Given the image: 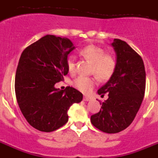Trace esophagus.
Returning <instances> with one entry per match:
<instances>
[{
    "instance_id": "34e87169",
    "label": "esophagus",
    "mask_w": 158,
    "mask_h": 158,
    "mask_svg": "<svg viewBox=\"0 0 158 158\" xmlns=\"http://www.w3.org/2000/svg\"><path fill=\"white\" fill-rule=\"evenodd\" d=\"M83 100H85V101H89V100H91V98H90V97H89V96H84Z\"/></svg>"
}]
</instances>
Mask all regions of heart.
Here are the masks:
<instances>
[{
    "label": "heart",
    "mask_w": 158,
    "mask_h": 158,
    "mask_svg": "<svg viewBox=\"0 0 158 158\" xmlns=\"http://www.w3.org/2000/svg\"><path fill=\"white\" fill-rule=\"evenodd\" d=\"M81 54L92 63V72L100 80H107L113 74L115 69L116 62L115 58L109 54H104L105 52L102 48L94 45H89L84 47ZM68 70L72 72L74 69V57L69 55L66 61ZM96 85L93 77L79 76L73 81V86L81 93L87 94L92 91Z\"/></svg>",
    "instance_id": "1"
}]
</instances>
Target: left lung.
<instances>
[{"label": "left lung", "mask_w": 158, "mask_h": 158, "mask_svg": "<svg viewBox=\"0 0 158 158\" xmlns=\"http://www.w3.org/2000/svg\"><path fill=\"white\" fill-rule=\"evenodd\" d=\"M116 55V66L108 81L97 93L107 100L98 113L91 116L93 126L103 132L115 134L133 122L144 97L146 71L142 58L126 42L114 39L111 44Z\"/></svg>", "instance_id": "left-lung-1"}]
</instances>
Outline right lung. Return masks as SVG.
Here are the masks:
<instances>
[{
    "label": "right lung",
    "instance_id": "add662e5",
    "mask_svg": "<svg viewBox=\"0 0 158 158\" xmlns=\"http://www.w3.org/2000/svg\"><path fill=\"white\" fill-rule=\"evenodd\" d=\"M76 47L70 40L47 35L25 49L19 58L15 91L19 109L31 126L51 132L68 121V110L83 99L74 88L54 85L69 72L67 58Z\"/></svg>",
    "mask_w": 158,
    "mask_h": 158
}]
</instances>
